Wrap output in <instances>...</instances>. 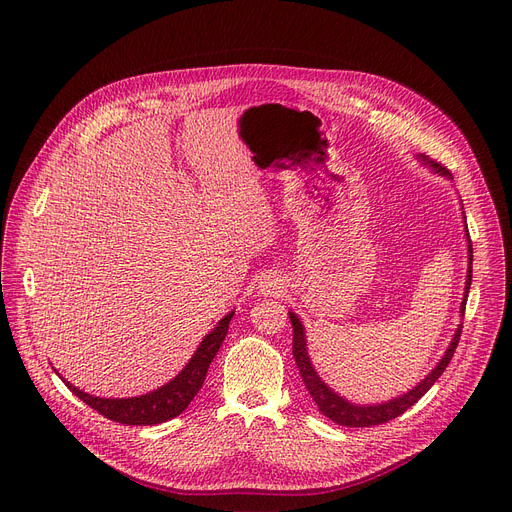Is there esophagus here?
Segmentation results:
<instances>
[{
  "mask_svg": "<svg viewBox=\"0 0 512 512\" xmlns=\"http://www.w3.org/2000/svg\"><path fill=\"white\" fill-rule=\"evenodd\" d=\"M282 288H284V282L276 274L263 276V280L259 282V292L265 296H278L282 292Z\"/></svg>",
  "mask_w": 512,
  "mask_h": 512,
  "instance_id": "34e87169",
  "label": "esophagus"
}]
</instances>
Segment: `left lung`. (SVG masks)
Returning <instances> with one entry per match:
<instances>
[{
  "instance_id": "8db88e82",
  "label": "left lung",
  "mask_w": 512,
  "mask_h": 512,
  "mask_svg": "<svg viewBox=\"0 0 512 512\" xmlns=\"http://www.w3.org/2000/svg\"><path fill=\"white\" fill-rule=\"evenodd\" d=\"M424 164H430L438 175L442 177H449L451 179V173L445 168L440 166L438 162H432L428 160L426 156H420ZM465 236H467V253H469V267H467V280H465V294H463V300H461V315H465V304H467V294H469V286H471V261H473V249H471V241H469V232L465 230ZM290 315V321H292V354H294V360H296V366L300 370V377L304 381V387L306 391L311 393V397L315 399L319 412L323 416H327L329 420H333L335 424L339 426H350V428H364V426H379V424H385L389 420H395L397 416H401L405 410H410V407L414 403H418V399L436 383V379L440 377L442 372H445V368L449 366L453 354H455V348L459 344V337H461V329L463 325L457 327L455 335H453V342L449 346V350L445 352V356H442V360L434 366V370L428 374V377L416 385L412 391H407L391 401H385V403H377V405H356V403H350L348 399H344L342 395H337L331 387H327L321 377L317 374V370L313 368L311 364V358H309V352H306V337H304V327L300 323V319L294 315V313H288Z\"/></svg>"
}]
</instances>
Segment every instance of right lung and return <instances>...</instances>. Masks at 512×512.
Listing matches in <instances>:
<instances>
[{
    "label": "right lung",
    "mask_w": 512,
    "mask_h": 512,
    "mask_svg": "<svg viewBox=\"0 0 512 512\" xmlns=\"http://www.w3.org/2000/svg\"><path fill=\"white\" fill-rule=\"evenodd\" d=\"M234 313H228L220 323L210 331L199 348L195 350L193 358L187 362V366L177 374V377L162 385L156 391H150L140 397H127V399H105V397H94L90 393L80 391L72 383H65L76 397H80L92 410L102 414L105 418L127 424V426H152L166 422L170 418H177L187 410V405L193 401V397L199 393L203 381H206L208 368L218 354L224 337L228 333V325Z\"/></svg>",
    "instance_id": "1"
}]
</instances>
